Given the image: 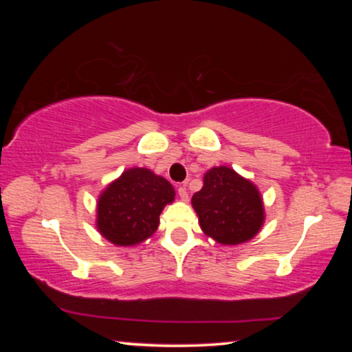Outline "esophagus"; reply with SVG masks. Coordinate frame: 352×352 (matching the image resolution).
Here are the masks:
<instances>
[{
	"instance_id": "obj_1",
	"label": "esophagus",
	"mask_w": 352,
	"mask_h": 352,
	"mask_svg": "<svg viewBox=\"0 0 352 352\" xmlns=\"http://www.w3.org/2000/svg\"><path fill=\"white\" fill-rule=\"evenodd\" d=\"M177 194H179V197H181V200H182V201H187V200H189V194H187L186 186H179V189H177Z\"/></svg>"
}]
</instances>
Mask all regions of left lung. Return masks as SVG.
<instances>
[{"label": "left lung", "mask_w": 352, "mask_h": 352, "mask_svg": "<svg viewBox=\"0 0 352 352\" xmlns=\"http://www.w3.org/2000/svg\"><path fill=\"white\" fill-rule=\"evenodd\" d=\"M205 235L221 245H240L261 230L266 213L261 192L230 166H213L192 197Z\"/></svg>", "instance_id": "obj_1"}]
</instances>
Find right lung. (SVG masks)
Instances as JSON below:
<instances>
[{
    "instance_id": "1",
    "label": "right lung",
    "mask_w": 352,
    "mask_h": 352,
    "mask_svg": "<svg viewBox=\"0 0 352 352\" xmlns=\"http://www.w3.org/2000/svg\"><path fill=\"white\" fill-rule=\"evenodd\" d=\"M175 195L163 176L147 168H128L99 194L96 229L117 247H136L155 234L162 211Z\"/></svg>"
}]
</instances>
